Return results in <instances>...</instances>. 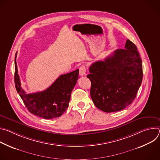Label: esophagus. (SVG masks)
<instances>
[{
    "instance_id": "obj_1",
    "label": "esophagus",
    "mask_w": 160,
    "mask_h": 160,
    "mask_svg": "<svg viewBox=\"0 0 160 160\" xmlns=\"http://www.w3.org/2000/svg\"><path fill=\"white\" fill-rule=\"evenodd\" d=\"M79 73L81 76H83L86 73V67L85 66H81L79 68Z\"/></svg>"
}]
</instances>
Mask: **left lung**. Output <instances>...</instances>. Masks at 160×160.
Listing matches in <instances>:
<instances>
[{
  "label": "left lung",
  "mask_w": 160,
  "mask_h": 160,
  "mask_svg": "<svg viewBox=\"0 0 160 160\" xmlns=\"http://www.w3.org/2000/svg\"><path fill=\"white\" fill-rule=\"evenodd\" d=\"M87 76L91 82L90 94L95 106L106 112L123 109L135 99L141 85L142 64L136 45L127 39L120 49L104 61L95 62Z\"/></svg>",
  "instance_id": "left-lung-1"
}]
</instances>
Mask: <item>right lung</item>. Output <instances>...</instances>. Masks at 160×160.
<instances>
[{"mask_svg":"<svg viewBox=\"0 0 160 160\" xmlns=\"http://www.w3.org/2000/svg\"><path fill=\"white\" fill-rule=\"evenodd\" d=\"M15 55L14 83L16 89L26 108L33 115L51 119L61 117L69 106L72 90L78 78L79 70L59 77L46 90L41 92L26 94L21 87Z\"/></svg>","mask_w":160,"mask_h":160,"instance_id":"right-lung-1","label":"right lung"}]
</instances>
